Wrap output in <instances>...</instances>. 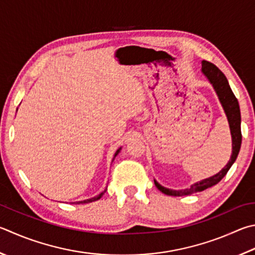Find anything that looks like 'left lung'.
I'll use <instances>...</instances> for the list:
<instances>
[{
	"label": "left lung",
	"mask_w": 255,
	"mask_h": 255,
	"mask_svg": "<svg viewBox=\"0 0 255 255\" xmlns=\"http://www.w3.org/2000/svg\"><path fill=\"white\" fill-rule=\"evenodd\" d=\"M202 72L204 75L207 80L210 81L211 85L214 88L219 100L222 105V107L224 109V113L228 117L231 136H232V155L229 163L224 166V168H222L219 173L211 176V177L202 179L200 182H196L192 184L191 186L185 188V189H172L161 186V185L154 179L156 187L159 189L161 193L166 194V195L170 196H186L191 195V194L202 192L206 188H210L214 186L220 180L224 177L226 173L229 172L231 166L234 164V161L237 160V157L239 155L241 142H242V133H241V113H240V106L238 103V99L235 98L232 89L229 85V81L224 76V73L222 72L219 68L214 64L205 61H202Z\"/></svg>",
	"instance_id": "left-lung-1"
}]
</instances>
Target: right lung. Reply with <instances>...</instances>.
Returning a JSON list of instances; mask_svg holds the SVG:
<instances>
[{"label":"right lung","mask_w":255,"mask_h":255,"mask_svg":"<svg viewBox=\"0 0 255 255\" xmlns=\"http://www.w3.org/2000/svg\"><path fill=\"white\" fill-rule=\"evenodd\" d=\"M16 112H17V109H16ZM120 150H122V147H120V148H118V149H117V151H116V152H115V156H114V158H113V161H114V159H115V157H116V156H117V155L119 154V152H120ZM106 191H107V188H106V189H105V191H103V192H101L100 194H98V195H97V196H94V197H91V198H88V200H85V201H79V202H73V203H75V204H87V203H91V202L98 201V200H100V198H101V196H103V195H104V194L106 193Z\"/></svg>","instance_id":"obj_1"}]
</instances>
